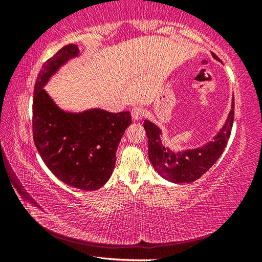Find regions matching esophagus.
<instances>
[{
  "label": "esophagus",
  "instance_id": "obj_1",
  "mask_svg": "<svg viewBox=\"0 0 262 262\" xmlns=\"http://www.w3.org/2000/svg\"><path fill=\"white\" fill-rule=\"evenodd\" d=\"M144 114V111L140 106H135V107H133L132 110V118L133 120H140V119L143 117Z\"/></svg>",
  "mask_w": 262,
  "mask_h": 262
}]
</instances>
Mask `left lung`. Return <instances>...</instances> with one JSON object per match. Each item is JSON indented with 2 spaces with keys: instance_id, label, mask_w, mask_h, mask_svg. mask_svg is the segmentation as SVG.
<instances>
[{
  "instance_id": "obj_1",
  "label": "left lung",
  "mask_w": 262,
  "mask_h": 262,
  "mask_svg": "<svg viewBox=\"0 0 262 262\" xmlns=\"http://www.w3.org/2000/svg\"><path fill=\"white\" fill-rule=\"evenodd\" d=\"M214 59L219 60L216 54L211 53ZM234 100L232 98L231 111L223 127L210 142L202 147L187 149L184 151L174 152L162 143V130L151 121L144 120L143 126L148 136L149 159L157 173L171 183L183 184L193 183L205 174L214 165L217 159L223 154L231 134Z\"/></svg>"
}]
</instances>
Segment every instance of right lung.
Returning a JSON list of instances; mask_svg holds the SVG:
<instances>
[{"mask_svg": "<svg viewBox=\"0 0 262 262\" xmlns=\"http://www.w3.org/2000/svg\"><path fill=\"white\" fill-rule=\"evenodd\" d=\"M78 54L77 45L72 43L42 64L34 84L33 141L43 163L61 181L78 189L96 190L112 174L119 142L132 117L129 111L112 113L100 108L66 112L53 101L43 86Z\"/></svg>", "mask_w": 262, "mask_h": 262, "instance_id": "right-lung-1", "label": "right lung"}]
</instances>
